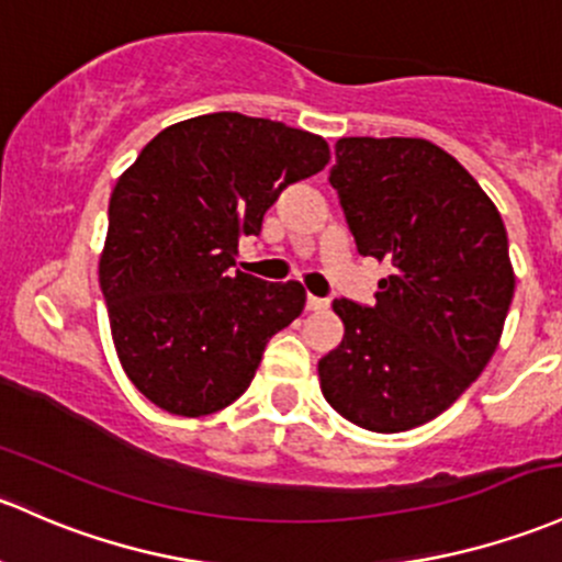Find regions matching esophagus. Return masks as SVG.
Listing matches in <instances>:
<instances>
[{"mask_svg": "<svg viewBox=\"0 0 562 562\" xmlns=\"http://www.w3.org/2000/svg\"><path fill=\"white\" fill-rule=\"evenodd\" d=\"M326 306H328V299L306 296V310H312V312H321V310H326Z\"/></svg>", "mask_w": 562, "mask_h": 562, "instance_id": "1", "label": "esophagus"}]
</instances>
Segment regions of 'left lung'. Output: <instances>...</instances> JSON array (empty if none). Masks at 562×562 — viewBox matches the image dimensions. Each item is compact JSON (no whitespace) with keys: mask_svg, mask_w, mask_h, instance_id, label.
Here are the masks:
<instances>
[{"mask_svg":"<svg viewBox=\"0 0 562 562\" xmlns=\"http://www.w3.org/2000/svg\"><path fill=\"white\" fill-rule=\"evenodd\" d=\"M360 256L390 263L374 304L336 299L345 323L321 358L341 417L398 434L439 417L482 374L515 296L498 210L428 139L341 137L328 177Z\"/></svg>","mask_w":562,"mask_h":562,"instance_id":"obj_1","label":"left lung"}]
</instances>
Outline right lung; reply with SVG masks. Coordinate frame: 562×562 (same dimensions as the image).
<instances>
[{
  "label": "right lung",
  "instance_id": "add662e5",
  "mask_svg": "<svg viewBox=\"0 0 562 562\" xmlns=\"http://www.w3.org/2000/svg\"><path fill=\"white\" fill-rule=\"evenodd\" d=\"M328 158L317 134L239 112L175 123L142 147L110 196L99 285L117 358L145 398L204 417L250 387L306 296L299 282L232 271L236 247Z\"/></svg>",
  "mask_w": 562,
  "mask_h": 562
}]
</instances>
